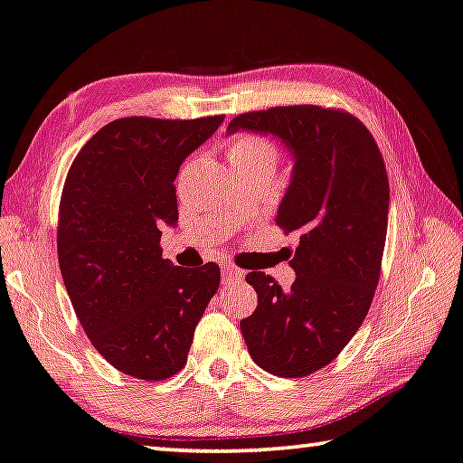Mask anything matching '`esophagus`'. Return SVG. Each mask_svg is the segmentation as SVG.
<instances>
[{"instance_id": "34e87169", "label": "esophagus", "mask_w": 463, "mask_h": 463, "mask_svg": "<svg viewBox=\"0 0 463 463\" xmlns=\"http://www.w3.org/2000/svg\"><path fill=\"white\" fill-rule=\"evenodd\" d=\"M243 279V272L234 266H222V280L224 282H232V280H241Z\"/></svg>"}]
</instances>
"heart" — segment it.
I'll list each match as a JSON object with an SVG mask.
<instances>
[{
  "label": "heart",
  "mask_w": 463,
  "mask_h": 463,
  "mask_svg": "<svg viewBox=\"0 0 463 463\" xmlns=\"http://www.w3.org/2000/svg\"><path fill=\"white\" fill-rule=\"evenodd\" d=\"M229 162L250 164V162H268L276 164L279 160V145L270 137L260 133H241L229 143Z\"/></svg>",
  "instance_id": "b5f03b06"
}]
</instances>
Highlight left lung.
Returning <instances> with one entry per match:
<instances>
[{"label": "left lung", "instance_id": "8db88e82", "mask_svg": "<svg viewBox=\"0 0 463 463\" xmlns=\"http://www.w3.org/2000/svg\"><path fill=\"white\" fill-rule=\"evenodd\" d=\"M272 133L293 149V181L276 224L299 245L288 291L250 272L258 307L241 320L253 362L282 378L330 364L357 333L381 279L389 176L365 124L339 108L276 106L234 116L229 130ZM291 255V250H288Z\"/></svg>", "mask_w": 463, "mask_h": 463}]
</instances>
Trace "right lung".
Returning a JSON list of instances; mask_svg holds the SVG:
<instances>
[{
	"label": "right lung",
	"instance_id": "1",
	"mask_svg": "<svg viewBox=\"0 0 463 463\" xmlns=\"http://www.w3.org/2000/svg\"><path fill=\"white\" fill-rule=\"evenodd\" d=\"M224 116L106 124L74 157L60 197L58 261L89 341L139 381L183 370L220 268L172 266L162 226L178 220L175 178Z\"/></svg>",
	"mask_w": 463,
	"mask_h": 463
}]
</instances>
